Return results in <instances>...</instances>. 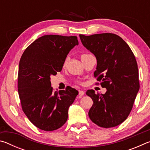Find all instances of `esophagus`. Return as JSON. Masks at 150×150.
Instances as JSON below:
<instances>
[{"label":"esophagus","mask_w":150,"mask_h":150,"mask_svg":"<svg viewBox=\"0 0 150 150\" xmlns=\"http://www.w3.org/2000/svg\"><path fill=\"white\" fill-rule=\"evenodd\" d=\"M79 96H83V95H85L84 91L80 90L79 91Z\"/></svg>","instance_id":"34e87169"}]
</instances>
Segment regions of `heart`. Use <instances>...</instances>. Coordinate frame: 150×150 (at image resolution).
Returning <instances> with one entry per match:
<instances>
[{
	"mask_svg": "<svg viewBox=\"0 0 150 150\" xmlns=\"http://www.w3.org/2000/svg\"><path fill=\"white\" fill-rule=\"evenodd\" d=\"M88 55V54H82L81 55V58H82L83 57H84V56H85V55ZM67 61H68V58L67 57H66L65 59H64V61H63V67H65L66 66V65H67Z\"/></svg>",
	"mask_w": 150,
	"mask_h": 150,
	"instance_id": "obj_1",
	"label": "heart"
}]
</instances>
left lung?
Instances as JSON below:
<instances>
[{
    "mask_svg": "<svg viewBox=\"0 0 150 150\" xmlns=\"http://www.w3.org/2000/svg\"><path fill=\"white\" fill-rule=\"evenodd\" d=\"M83 45L97 60L94 76L106 88L103 94L88 90L93 104L88 111L93 122L102 128L119 125L128 118L139 89L138 65L129 45L112 33L79 35Z\"/></svg>",
    "mask_w": 150,
    "mask_h": 150,
    "instance_id": "8db88e82",
    "label": "left lung"
}]
</instances>
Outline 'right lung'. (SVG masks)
<instances>
[{
	"label": "right lung",
	"instance_id": "obj_1",
	"mask_svg": "<svg viewBox=\"0 0 150 150\" xmlns=\"http://www.w3.org/2000/svg\"><path fill=\"white\" fill-rule=\"evenodd\" d=\"M78 44L77 36L45 35L32 43L20 58L18 91L22 108L40 130H55L67 120L78 91L69 87L54 92L50 77L62 71L63 61Z\"/></svg>",
	"mask_w": 150,
	"mask_h": 150
}]
</instances>
